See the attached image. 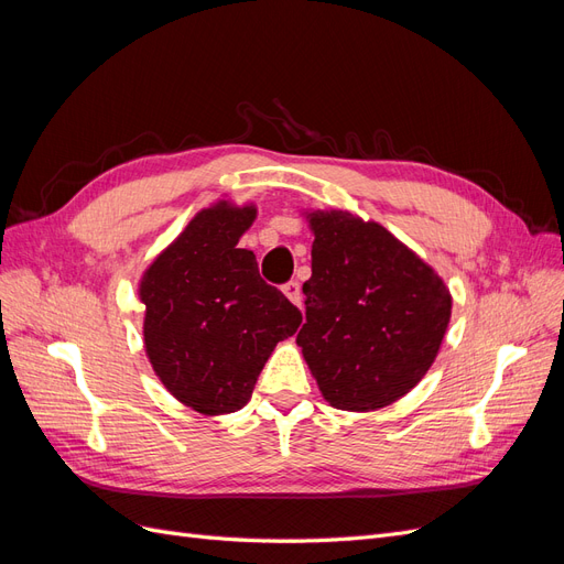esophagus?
<instances>
[{
  "label": "esophagus",
  "mask_w": 564,
  "mask_h": 564,
  "mask_svg": "<svg viewBox=\"0 0 564 564\" xmlns=\"http://www.w3.org/2000/svg\"><path fill=\"white\" fill-rule=\"evenodd\" d=\"M282 292H284V296L292 301L294 305H301V284L296 282V280H289L284 286H282Z\"/></svg>",
  "instance_id": "esophagus-1"
}]
</instances>
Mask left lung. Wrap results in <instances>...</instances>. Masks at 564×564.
<instances>
[{
    "label": "left lung",
    "instance_id": "8db88e82",
    "mask_svg": "<svg viewBox=\"0 0 564 564\" xmlns=\"http://www.w3.org/2000/svg\"><path fill=\"white\" fill-rule=\"evenodd\" d=\"M308 218L313 275L296 344L332 406L381 409L431 369L452 317L449 289L373 220L348 212Z\"/></svg>",
    "mask_w": 564,
    "mask_h": 564
}]
</instances>
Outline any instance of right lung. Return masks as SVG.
Wrapping results in <instances>:
<instances>
[{
    "label": "right lung",
    "instance_id": "1",
    "mask_svg": "<svg viewBox=\"0 0 564 564\" xmlns=\"http://www.w3.org/2000/svg\"><path fill=\"white\" fill-rule=\"evenodd\" d=\"M253 207L220 202L199 212L141 280L145 352L160 381L199 414H230L251 398L301 311L259 272L240 237Z\"/></svg>",
    "mask_w": 564,
    "mask_h": 564
}]
</instances>
